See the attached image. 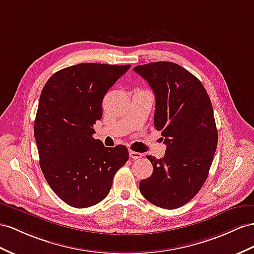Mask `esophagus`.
<instances>
[{
  "label": "esophagus",
  "mask_w": 254,
  "mask_h": 254,
  "mask_svg": "<svg viewBox=\"0 0 254 254\" xmlns=\"http://www.w3.org/2000/svg\"><path fill=\"white\" fill-rule=\"evenodd\" d=\"M129 158H132L134 160H139V159L142 158V153L131 150V151H129Z\"/></svg>",
  "instance_id": "34e87169"
}]
</instances>
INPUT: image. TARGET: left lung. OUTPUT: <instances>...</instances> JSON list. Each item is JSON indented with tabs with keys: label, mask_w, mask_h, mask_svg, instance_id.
<instances>
[{
	"label": "left lung",
	"mask_w": 254,
	"mask_h": 254,
	"mask_svg": "<svg viewBox=\"0 0 254 254\" xmlns=\"http://www.w3.org/2000/svg\"><path fill=\"white\" fill-rule=\"evenodd\" d=\"M134 70L153 91L154 127L166 145L164 158L147 155L153 173L139 190L151 204L176 209L198 193L210 170L218 144L211 102L197 78L176 63L152 62Z\"/></svg>",
	"instance_id": "1"
}]
</instances>
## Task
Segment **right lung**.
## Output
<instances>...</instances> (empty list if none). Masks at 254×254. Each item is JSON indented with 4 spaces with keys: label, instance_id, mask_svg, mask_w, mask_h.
Segmentation results:
<instances>
[{
    "label": "right lung",
    "instance_id": "1",
    "mask_svg": "<svg viewBox=\"0 0 254 254\" xmlns=\"http://www.w3.org/2000/svg\"><path fill=\"white\" fill-rule=\"evenodd\" d=\"M129 67L80 63L58 70L42 90L34 122L40 165L51 189L71 207L105 198L128 160L126 146L108 148L92 135L104 96Z\"/></svg>",
    "mask_w": 254,
    "mask_h": 254
}]
</instances>
